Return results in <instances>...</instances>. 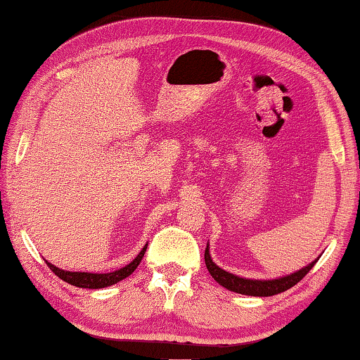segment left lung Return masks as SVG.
I'll use <instances>...</instances> for the list:
<instances>
[{"label":"left lung","mask_w":360,"mask_h":360,"mask_svg":"<svg viewBox=\"0 0 360 360\" xmlns=\"http://www.w3.org/2000/svg\"><path fill=\"white\" fill-rule=\"evenodd\" d=\"M205 262H206V268L210 271V274L217 281L222 288H226L232 292L237 294H243V295H253V297H269V295H276L284 292L290 288L299 283V281L304 279V276L309 273V271L314 268V264L319 262V258L315 262H311L310 264H307L305 268H302L299 271H295L292 274L284 276V278H278V279H247V278H240V276H236L229 271L219 268L217 264L211 259L210 255V243H207L206 252H205Z\"/></svg>","instance_id":"1"}]
</instances>
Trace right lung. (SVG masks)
<instances>
[{
  "label": "right lung",
  "instance_id": "obj_1",
  "mask_svg": "<svg viewBox=\"0 0 360 360\" xmlns=\"http://www.w3.org/2000/svg\"><path fill=\"white\" fill-rule=\"evenodd\" d=\"M146 248H148V245H144V248L139 252L138 257L134 258L131 263L127 264V266L117 269V271H113V273H103V274H101V273H79V271L60 269V268H56L55 264H51L49 262H46V264H49V268L53 271V273L58 276L60 279H63L68 284L76 285V288H82V289H102V288H108V285H112V284H117L118 281H123L124 278H128L129 274H133V271L138 268L139 263H141V259L146 253Z\"/></svg>",
  "mask_w": 360,
  "mask_h": 360
}]
</instances>
